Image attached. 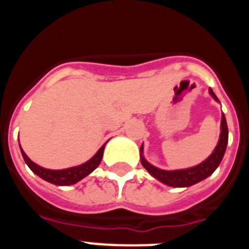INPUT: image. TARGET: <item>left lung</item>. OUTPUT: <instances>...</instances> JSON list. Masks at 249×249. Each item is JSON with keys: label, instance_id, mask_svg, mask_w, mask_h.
Wrapping results in <instances>:
<instances>
[{"label": "left lung", "instance_id": "8db88e82", "mask_svg": "<svg viewBox=\"0 0 249 249\" xmlns=\"http://www.w3.org/2000/svg\"><path fill=\"white\" fill-rule=\"evenodd\" d=\"M210 93L215 101H218L217 96L213 93L212 89H210ZM228 143V127L227 122H226V117L224 114H222L221 121V135H219V141L217 146H215L214 151L212 155L203 160L198 166L191 167L187 169H177V171H164V169L157 168V167L152 166L148 163L144 157L142 156L143 152V144L141 146V163L144 168L149 172V175L153 176L156 179L160 181L162 183L167 184L171 187H190L192 184L198 183V182L203 181L204 178L212 175L215 171V168L219 166L222 158L224 156V152L227 148Z\"/></svg>", "mask_w": 249, "mask_h": 249}]
</instances>
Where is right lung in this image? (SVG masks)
I'll list each match as a JSON object with an SVG mask.
<instances>
[{
    "mask_svg": "<svg viewBox=\"0 0 249 249\" xmlns=\"http://www.w3.org/2000/svg\"><path fill=\"white\" fill-rule=\"evenodd\" d=\"M106 143L101 147L97 151V153L89 160L86 163L81 164V166L71 167V168H66V169H47L43 168V167L38 166L35 162L30 160L27 157L23 149L21 148L22 157L25 160L26 164L31 168V171L34 173H36L38 177H41L45 181L50 182L52 184H57V186H71V184L77 183L78 181H81L82 178H85L86 176H89V173L93 172L94 169L97 168L98 164L101 163V160H102L103 151H105Z\"/></svg>",
    "mask_w": 249,
    "mask_h": 249,
    "instance_id": "1",
    "label": "right lung"
}]
</instances>
